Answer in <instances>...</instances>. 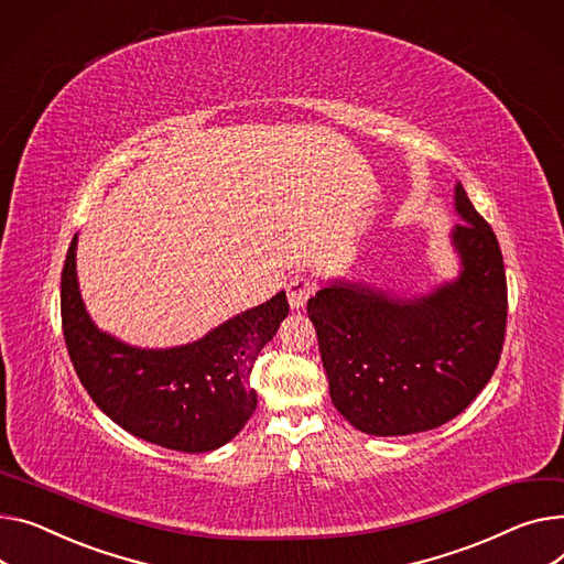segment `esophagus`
<instances>
[{"label":"esophagus","mask_w":564,"mask_h":564,"mask_svg":"<svg viewBox=\"0 0 564 564\" xmlns=\"http://www.w3.org/2000/svg\"><path fill=\"white\" fill-rule=\"evenodd\" d=\"M315 294V283L306 276H294L288 283V302L292 311H304L306 302Z\"/></svg>","instance_id":"obj_1"}]
</instances>
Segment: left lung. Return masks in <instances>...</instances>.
<instances>
[{"mask_svg": "<svg viewBox=\"0 0 564 564\" xmlns=\"http://www.w3.org/2000/svg\"><path fill=\"white\" fill-rule=\"evenodd\" d=\"M458 274L422 292L333 276L308 299L330 401L358 431L424 433L458 417L499 365L508 288L495 231L454 185Z\"/></svg>", "mask_w": 564, "mask_h": 564, "instance_id": "obj_1", "label": "left lung"}]
</instances>
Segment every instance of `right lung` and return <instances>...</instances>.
I'll return each mask as SVG.
<instances>
[{"label":"right lung","instance_id":"right-lung-1","mask_svg":"<svg viewBox=\"0 0 564 564\" xmlns=\"http://www.w3.org/2000/svg\"><path fill=\"white\" fill-rule=\"evenodd\" d=\"M77 242L79 234L61 276V315L72 365L90 399L131 435L172 452L206 454L231 442L256 410L251 367L288 317L285 292L217 324L199 340L135 347L101 330L86 311Z\"/></svg>","mask_w":564,"mask_h":564}]
</instances>
